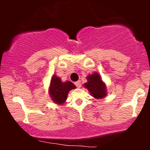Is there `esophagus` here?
Masks as SVG:
<instances>
[{
  "label": "esophagus",
  "mask_w": 150,
  "mask_h": 150,
  "mask_svg": "<svg viewBox=\"0 0 150 150\" xmlns=\"http://www.w3.org/2000/svg\"><path fill=\"white\" fill-rule=\"evenodd\" d=\"M75 85L77 87V88H80V87H81V82H80V81H77V82H75Z\"/></svg>",
  "instance_id": "esophagus-1"
}]
</instances>
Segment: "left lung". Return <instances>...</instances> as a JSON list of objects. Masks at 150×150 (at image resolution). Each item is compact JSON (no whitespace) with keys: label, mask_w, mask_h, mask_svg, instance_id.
Here are the masks:
<instances>
[{"label":"left lung","mask_w":150,"mask_h":150,"mask_svg":"<svg viewBox=\"0 0 150 150\" xmlns=\"http://www.w3.org/2000/svg\"><path fill=\"white\" fill-rule=\"evenodd\" d=\"M87 82L84 84V87L90 92L91 95L95 99H101L106 96V87L101 77L98 73L89 75L87 77Z\"/></svg>","instance_id":"1"}]
</instances>
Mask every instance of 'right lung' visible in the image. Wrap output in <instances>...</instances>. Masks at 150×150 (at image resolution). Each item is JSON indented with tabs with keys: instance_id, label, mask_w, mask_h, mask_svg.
<instances>
[{
	"instance_id": "1",
	"label": "right lung",
	"mask_w": 150,
	"mask_h": 150,
	"mask_svg": "<svg viewBox=\"0 0 150 150\" xmlns=\"http://www.w3.org/2000/svg\"><path fill=\"white\" fill-rule=\"evenodd\" d=\"M76 87L70 81L63 82L59 77L53 75L49 87V94L52 100L58 104H63L66 100L68 92Z\"/></svg>"
}]
</instances>
